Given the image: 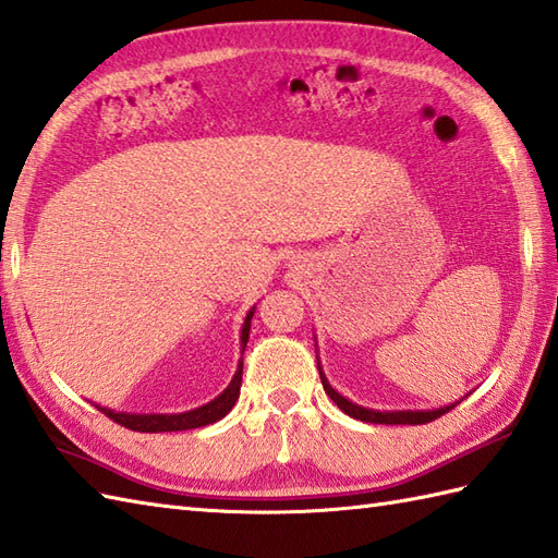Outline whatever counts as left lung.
Listing matches in <instances>:
<instances>
[{
    "mask_svg": "<svg viewBox=\"0 0 558 558\" xmlns=\"http://www.w3.org/2000/svg\"><path fill=\"white\" fill-rule=\"evenodd\" d=\"M319 367V379H322V387H325L329 399L337 403L341 411L345 415H351L355 420H363V423H375V425H425V423H432V420L441 417L444 413H449L451 408H456L461 401H453L449 405H441V408H432V411H375V408H365V405H357L353 401L345 399V396H341L337 389L331 387V384L327 381L325 373H322V365L317 363Z\"/></svg>",
    "mask_w": 558,
    "mask_h": 558,
    "instance_id": "obj_1",
    "label": "left lung"
}]
</instances>
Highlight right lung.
<instances>
[{
	"mask_svg": "<svg viewBox=\"0 0 558 558\" xmlns=\"http://www.w3.org/2000/svg\"><path fill=\"white\" fill-rule=\"evenodd\" d=\"M255 315V307L247 311L245 319H243V327H241V349L245 351V343L247 337H251V319ZM241 377H243V361L239 363L236 375L229 381V387L221 391L217 399H213L209 403L201 405V408H193V411H185V413H119V411H111V408L105 405H97V411H102L107 417L114 420V423L129 427L133 432H181V429H195V427H205V425H213L217 420L225 417L233 403L239 401V393H241Z\"/></svg>",
	"mask_w": 558,
	"mask_h": 558,
	"instance_id": "obj_1",
	"label": "right lung"
}]
</instances>
